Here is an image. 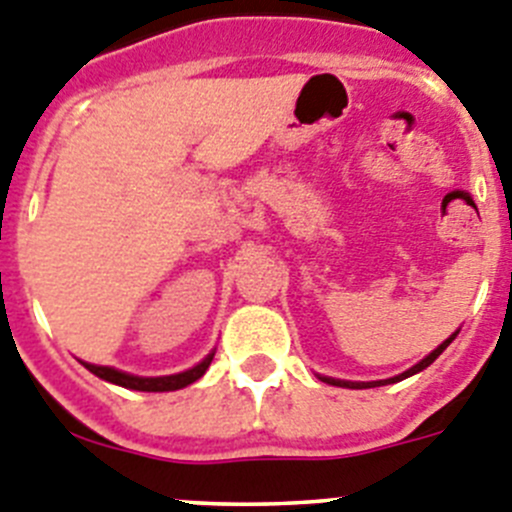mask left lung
Masks as SVG:
<instances>
[{"instance_id": "obj_1", "label": "left lung", "mask_w": 512, "mask_h": 512, "mask_svg": "<svg viewBox=\"0 0 512 512\" xmlns=\"http://www.w3.org/2000/svg\"><path fill=\"white\" fill-rule=\"evenodd\" d=\"M454 337H457V332H454V335L449 337V340H444L442 345H439L437 350H431V353L426 355V358L421 360V363H416L414 368H409V370H406V373L396 375V378H388V381H375V383H350V381H335V378H322V381L332 383V386H340V388H375V386H386V383H396V381H403V378H409V375H414V373H419V370L429 368V365L434 363V360H437L439 355L444 353V350H447V345H449V342L454 340Z\"/></svg>"}]
</instances>
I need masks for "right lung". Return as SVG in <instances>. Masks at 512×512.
<instances>
[{
	"instance_id": "1",
	"label": "right lung",
	"mask_w": 512,
	"mask_h": 512,
	"mask_svg": "<svg viewBox=\"0 0 512 512\" xmlns=\"http://www.w3.org/2000/svg\"><path fill=\"white\" fill-rule=\"evenodd\" d=\"M210 360L213 355L198 363L195 368L185 370V373H177V375H164V378H139V375H129V373H121V370L114 368H106V365H91V363H83L93 375L103 378V381L116 383V386H124V388H134V391H177V388H185L190 383H195L198 378H203V373L208 370Z\"/></svg>"
}]
</instances>
